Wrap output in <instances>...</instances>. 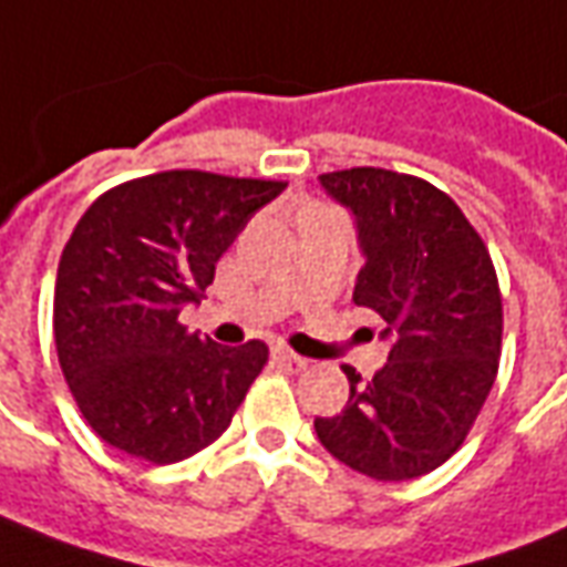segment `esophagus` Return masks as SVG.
<instances>
[{
  "label": "esophagus",
  "instance_id": "1",
  "mask_svg": "<svg viewBox=\"0 0 567 567\" xmlns=\"http://www.w3.org/2000/svg\"><path fill=\"white\" fill-rule=\"evenodd\" d=\"M272 358L279 360V363H295V367H306V358H300V354H295L291 348H285V346L272 348Z\"/></svg>",
  "mask_w": 567,
  "mask_h": 567
}]
</instances>
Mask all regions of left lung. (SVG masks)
I'll list each match as a JSON object with an SVG mask.
<instances>
[{
	"instance_id": "1",
	"label": "left lung",
	"mask_w": 567,
	"mask_h": 567,
	"mask_svg": "<svg viewBox=\"0 0 567 567\" xmlns=\"http://www.w3.org/2000/svg\"><path fill=\"white\" fill-rule=\"evenodd\" d=\"M351 209L367 264L354 303L384 318L388 363L316 433L339 463L375 481H412L460 451L496 381L502 295L493 258L463 209L426 179L351 167L321 174Z\"/></svg>"
}]
</instances>
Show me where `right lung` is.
Returning <instances> with one entry per match:
<instances>
[{
    "label": "right lung",
    "instance_id": "obj_1",
    "mask_svg": "<svg viewBox=\"0 0 567 567\" xmlns=\"http://www.w3.org/2000/svg\"><path fill=\"white\" fill-rule=\"evenodd\" d=\"M279 179L162 171L92 200L56 270L53 337L86 423L116 451L167 465L213 444L267 363L179 324Z\"/></svg>",
    "mask_w": 567,
    "mask_h": 567
}]
</instances>
